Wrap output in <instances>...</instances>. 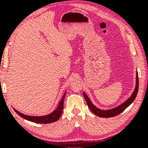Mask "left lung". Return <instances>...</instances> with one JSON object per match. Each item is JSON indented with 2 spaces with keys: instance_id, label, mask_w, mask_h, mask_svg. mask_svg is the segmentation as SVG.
Returning a JSON list of instances; mask_svg holds the SVG:
<instances>
[{
  "instance_id": "obj_1",
  "label": "left lung",
  "mask_w": 148,
  "mask_h": 148,
  "mask_svg": "<svg viewBox=\"0 0 148 148\" xmlns=\"http://www.w3.org/2000/svg\"><path fill=\"white\" fill-rule=\"evenodd\" d=\"M138 89H139V79H138V73H136V85H135V90L133 91V94L127 100L125 101V102H123V104L119 105L117 107H115L114 108L110 109V110H101V109L97 108L96 106H94L93 104V103L91 102V100L89 98V97L87 96L86 93L84 92V96L86 100L87 104L89 108L90 109V110L95 114L97 116L100 117H103V118H109V117H113L116 116L119 114H121V112H123L127 107H128L131 104H132V102L134 101V100L136 98L137 92H138Z\"/></svg>"
}]
</instances>
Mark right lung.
I'll list each match as a JSON object with an SVG mask.
<instances>
[{
	"mask_svg": "<svg viewBox=\"0 0 148 148\" xmlns=\"http://www.w3.org/2000/svg\"><path fill=\"white\" fill-rule=\"evenodd\" d=\"M66 95V92L64 93L63 96L61 100H60L58 106L55 110H54L53 112L48 114L47 115H44V116H29V115H26L22 113L19 112V111L15 110L14 108L15 112L17 113L18 115H19L20 116L23 118L25 120H27L31 122L35 123H39V124H47V123H51L55 121H58L59 118L61 116L62 110H63V104H64V99Z\"/></svg>",
	"mask_w": 148,
	"mask_h": 148,
	"instance_id": "1",
	"label": "right lung"
}]
</instances>
